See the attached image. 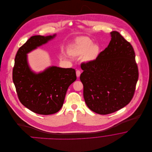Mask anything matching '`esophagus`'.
I'll list each match as a JSON object with an SVG mask.
<instances>
[{
    "mask_svg": "<svg viewBox=\"0 0 152 152\" xmlns=\"http://www.w3.org/2000/svg\"><path fill=\"white\" fill-rule=\"evenodd\" d=\"M80 74H81V71H80V70H77V71H76V76H77V77H80Z\"/></svg>",
    "mask_w": 152,
    "mask_h": 152,
    "instance_id": "esophagus-1",
    "label": "esophagus"
}]
</instances>
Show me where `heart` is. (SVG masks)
<instances>
[{"instance_id": "obj_1", "label": "heart", "mask_w": 152, "mask_h": 152, "mask_svg": "<svg viewBox=\"0 0 152 152\" xmlns=\"http://www.w3.org/2000/svg\"><path fill=\"white\" fill-rule=\"evenodd\" d=\"M92 44V42L88 37L80 38L74 44L70 54L73 56H79L87 51L84 55V59L87 61L92 60L96 57L99 51L98 46Z\"/></svg>"}]
</instances>
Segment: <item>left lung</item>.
<instances>
[{"mask_svg":"<svg viewBox=\"0 0 152 152\" xmlns=\"http://www.w3.org/2000/svg\"><path fill=\"white\" fill-rule=\"evenodd\" d=\"M108 47L92 61L82 63L80 79L88 107L108 115L128 105L136 90L138 70L131 44L119 32H110Z\"/></svg>","mask_w":152,"mask_h":152,"instance_id":"left-lung-1","label":"left lung"}]
</instances>
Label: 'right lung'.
I'll use <instances>...</instances> for the list:
<instances>
[{
	"instance_id": "right-lung-1",
	"label": "right lung",
	"mask_w": 152,
	"mask_h": 152,
	"mask_svg": "<svg viewBox=\"0 0 152 152\" xmlns=\"http://www.w3.org/2000/svg\"><path fill=\"white\" fill-rule=\"evenodd\" d=\"M55 36H31L19 48L15 58L12 80L19 100L27 108L40 115H48L59 111L68 87L76 80L73 68L52 66L36 74L29 68L27 53Z\"/></svg>"
}]
</instances>
